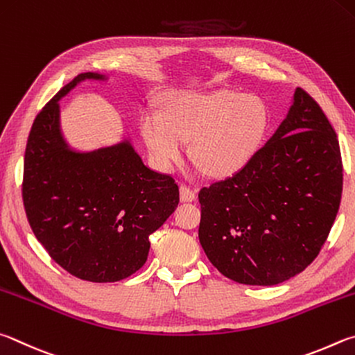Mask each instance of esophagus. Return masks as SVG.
<instances>
[{
  "label": "esophagus",
  "instance_id": "esophagus-1",
  "mask_svg": "<svg viewBox=\"0 0 355 355\" xmlns=\"http://www.w3.org/2000/svg\"><path fill=\"white\" fill-rule=\"evenodd\" d=\"M179 196H181L182 202H191V201H195L196 193H195V190H191L189 187V185L181 184V187H179Z\"/></svg>",
  "mask_w": 355,
  "mask_h": 355
}]
</instances>
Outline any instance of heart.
<instances>
[{
    "mask_svg": "<svg viewBox=\"0 0 355 355\" xmlns=\"http://www.w3.org/2000/svg\"><path fill=\"white\" fill-rule=\"evenodd\" d=\"M262 99L231 90L182 95L168 104L165 115L148 110L141 135L154 164L171 171L190 153L212 176L241 170L262 145L268 129Z\"/></svg>",
    "mask_w": 355,
    "mask_h": 355,
    "instance_id": "b5f03b06",
    "label": "heart"
}]
</instances>
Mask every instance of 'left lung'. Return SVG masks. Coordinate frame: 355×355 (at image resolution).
Masks as SVG:
<instances>
[{
    "label": "left lung",
    "mask_w": 355,
    "mask_h": 355,
    "mask_svg": "<svg viewBox=\"0 0 355 355\" xmlns=\"http://www.w3.org/2000/svg\"><path fill=\"white\" fill-rule=\"evenodd\" d=\"M343 165L318 103L296 89L287 118L231 178L201 189L200 243L223 276L276 285L318 256L338 214Z\"/></svg>",
    "instance_id": "obj_1"
}]
</instances>
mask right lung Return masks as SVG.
<instances>
[{
  "label": "right lung",
  "instance_id": "1",
  "mask_svg": "<svg viewBox=\"0 0 355 355\" xmlns=\"http://www.w3.org/2000/svg\"><path fill=\"white\" fill-rule=\"evenodd\" d=\"M85 79L80 73L35 116L28 137L23 204L37 240L55 263L89 282H116L145 265L149 235L179 204L168 174L148 168L129 140L74 151L60 130L59 99Z\"/></svg>",
  "mask_w": 355,
  "mask_h": 355
}]
</instances>
